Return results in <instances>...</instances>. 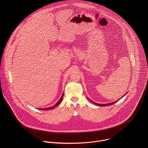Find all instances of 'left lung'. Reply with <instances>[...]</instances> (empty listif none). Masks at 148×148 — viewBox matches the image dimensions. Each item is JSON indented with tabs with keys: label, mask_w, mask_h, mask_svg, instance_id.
Listing matches in <instances>:
<instances>
[{
	"label": "left lung",
	"mask_w": 148,
	"mask_h": 148,
	"mask_svg": "<svg viewBox=\"0 0 148 148\" xmlns=\"http://www.w3.org/2000/svg\"><path fill=\"white\" fill-rule=\"evenodd\" d=\"M89 101H90V102H92V103H93L94 104H96V105H97V106H110V105H112V104H114L115 103H116L117 101H116L115 102H113V103H108V104H97V103H95V102H93V101H92L91 100H90V99H89Z\"/></svg>",
	"instance_id": "1"
}]
</instances>
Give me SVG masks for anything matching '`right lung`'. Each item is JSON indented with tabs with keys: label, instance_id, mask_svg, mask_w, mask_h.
Listing matches in <instances>:
<instances>
[{
	"label": "right lung",
	"instance_id": "1",
	"mask_svg": "<svg viewBox=\"0 0 148 148\" xmlns=\"http://www.w3.org/2000/svg\"><path fill=\"white\" fill-rule=\"evenodd\" d=\"M63 96L64 95L63 94L62 96V97H61V98H60V99L59 100V101H58L55 106H51V107H49V108H40V109H40V110H49V109H52L55 108L56 106H58V105L60 103V102L62 101V99H63Z\"/></svg>",
	"mask_w": 148,
	"mask_h": 148
}]
</instances>
